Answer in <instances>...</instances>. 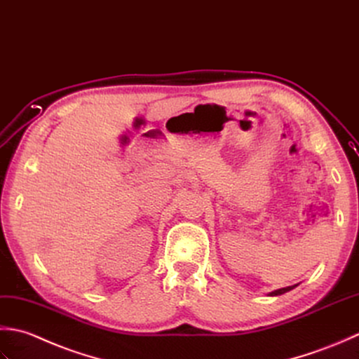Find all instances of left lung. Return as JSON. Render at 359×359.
<instances>
[{"mask_svg": "<svg viewBox=\"0 0 359 359\" xmlns=\"http://www.w3.org/2000/svg\"><path fill=\"white\" fill-rule=\"evenodd\" d=\"M294 287H296V285H292V287H287V288L276 290V291H273V292H269V296H280V294H283V292H287V291L292 290V288H294Z\"/></svg>", "mask_w": 359, "mask_h": 359, "instance_id": "8db88e82", "label": "left lung"}]
</instances>
